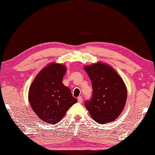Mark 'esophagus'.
<instances>
[{"instance_id": "esophagus-1", "label": "esophagus", "mask_w": 155, "mask_h": 155, "mask_svg": "<svg viewBox=\"0 0 155 155\" xmlns=\"http://www.w3.org/2000/svg\"><path fill=\"white\" fill-rule=\"evenodd\" d=\"M78 102H79V103H82L83 102V97H81V96H79L78 97Z\"/></svg>"}]
</instances>
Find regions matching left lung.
Segmentation results:
<instances>
[{"label": "left lung", "mask_w": 155, "mask_h": 155, "mask_svg": "<svg viewBox=\"0 0 155 155\" xmlns=\"http://www.w3.org/2000/svg\"><path fill=\"white\" fill-rule=\"evenodd\" d=\"M91 81V100L85 102L91 117L99 124L114 120L121 114L127 92L121 77L107 64L98 62L84 67Z\"/></svg>", "instance_id": "1"}]
</instances>
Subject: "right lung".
Instances as JSON below:
<instances>
[{
  "mask_svg": "<svg viewBox=\"0 0 155 155\" xmlns=\"http://www.w3.org/2000/svg\"><path fill=\"white\" fill-rule=\"evenodd\" d=\"M66 71L62 64H50L36 75L30 87V106L39 119L47 123H59L77 102L70 89L62 83Z\"/></svg>",
  "mask_w": 155,
  "mask_h": 155,
  "instance_id": "add662e5",
  "label": "right lung"
}]
</instances>
